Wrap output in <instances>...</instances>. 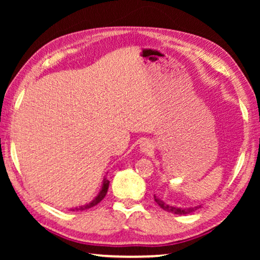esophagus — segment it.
<instances>
[{
  "label": "esophagus",
  "instance_id": "obj_1",
  "mask_svg": "<svg viewBox=\"0 0 260 260\" xmlns=\"http://www.w3.org/2000/svg\"><path fill=\"white\" fill-rule=\"evenodd\" d=\"M140 149H141L142 152H145V154H150V152L152 151V145L149 143L148 141H145L140 145Z\"/></svg>",
  "mask_w": 260,
  "mask_h": 260
}]
</instances>
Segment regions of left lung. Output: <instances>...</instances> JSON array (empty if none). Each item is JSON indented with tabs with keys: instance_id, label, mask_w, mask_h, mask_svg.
Masks as SVG:
<instances>
[{
	"instance_id": "left-lung-1",
	"label": "left lung",
	"mask_w": 260,
	"mask_h": 260,
	"mask_svg": "<svg viewBox=\"0 0 260 260\" xmlns=\"http://www.w3.org/2000/svg\"><path fill=\"white\" fill-rule=\"evenodd\" d=\"M154 198H155L156 204H157L159 207H161L162 209H165V211H167V212L174 213V214H180V215L189 214V213L197 211V209H199V208H201V206H197V207H193V208H177V207H173V206L166 205L165 202H163L162 200H159L158 198H156L155 195H154Z\"/></svg>"
}]
</instances>
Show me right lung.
<instances>
[{"instance_id":"add662e5","label":"right lung","mask_w":260,"mask_h":260,"mask_svg":"<svg viewBox=\"0 0 260 260\" xmlns=\"http://www.w3.org/2000/svg\"><path fill=\"white\" fill-rule=\"evenodd\" d=\"M109 181L106 180V179H104V182H103V187H102V189H101V191H99L98 193V195L97 197H95V199L93 201H91L90 204L88 205H86V206H83V207H80V208H76L77 211H83V209H86V208H91V207H93V206H95V205H98L99 202H101L103 199L105 198V195H106V193H108V189H109ZM74 211V209H73Z\"/></svg>"}]
</instances>
